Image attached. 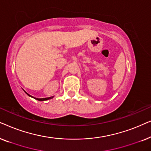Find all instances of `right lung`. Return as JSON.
Listing matches in <instances>:
<instances>
[{"mask_svg": "<svg viewBox=\"0 0 151 151\" xmlns=\"http://www.w3.org/2000/svg\"><path fill=\"white\" fill-rule=\"evenodd\" d=\"M26 93V92H25ZM28 95L29 96H30V97H32V96H31L30 95H29L28 93H27ZM33 98H34V97H33ZM35 98L36 99V100H39V101H44V100H50V99H51V98H53V97H49V98Z\"/></svg>", "mask_w": 151, "mask_h": 151, "instance_id": "obj_1", "label": "right lung"}]
</instances>
